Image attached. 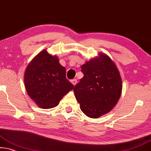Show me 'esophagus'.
Here are the masks:
<instances>
[{"label": "esophagus", "mask_w": 151, "mask_h": 151, "mask_svg": "<svg viewBox=\"0 0 151 151\" xmlns=\"http://www.w3.org/2000/svg\"><path fill=\"white\" fill-rule=\"evenodd\" d=\"M71 82H72V84H73L74 86H75L76 84H77V80L76 79H72V81H71Z\"/></svg>", "instance_id": "obj_1"}]
</instances>
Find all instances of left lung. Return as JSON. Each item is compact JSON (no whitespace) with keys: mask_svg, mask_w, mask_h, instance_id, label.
Listing matches in <instances>:
<instances>
[{"mask_svg":"<svg viewBox=\"0 0 151 151\" xmlns=\"http://www.w3.org/2000/svg\"><path fill=\"white\" fill-rule=\"evenodd\" d=\"M81 72L83 77L74 86V95L85 115L98 118L109 112L120 99L121 74L113 60L103 53L82 65Z\"/></svg>","mask_w":151,"mask_h":151,"instance_id":"8db88e82","label":"left lung"}]
</instances>
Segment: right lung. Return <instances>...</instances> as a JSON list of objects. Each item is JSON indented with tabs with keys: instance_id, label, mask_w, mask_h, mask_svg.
<instances>
[{
	"instance_id": "1",
	"label": "right lung",
	"mask_w": 151,
	"mask_h": 151,
	"mask_svg": "<svg viewBox=\"0 0 151 151\" xmlns=\"http://www.w3.org/2000/svg\"><path fill=\"white\" fill-rule=\"evenodd\" d=\"M66 70L59 63L58 57L47 49L32 59L24 73V85L28 95L42 109L58 105L74 86L66 79Z\"/></svg>"
}]
</instances>
